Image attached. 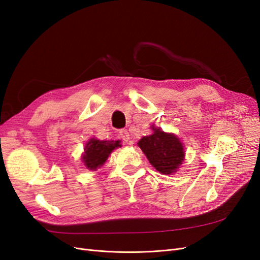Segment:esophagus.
Returning <instances> with one entry per match:
<instances>
[{"label":"esophagus","mask_w":260,"mask_h":260,"mask_svg":"<svg viewBox=\"0 0 260 260\" xmlns=\"http://www.w3.org/2000/svg\"><path fill=\"white\" fill-rule=\"evenodd\" d=\"M119 136L123 141H125V142H128V141L130 140V133L128 132V130H125V129H122L119 131Z\"/></svg>","instance_id":"esophagus-1"}]
</instances>
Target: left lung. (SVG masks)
<instances>
[{
	"label": "left lung",
	"instance_id": "left-lung-1",
	"mask_svg": "<svg viewBox=\"0 0 260 260\" xmlns=\"http://www.w3.org/2000/svg\"><path fill=\"white\" fill-rule=\"evenodd\" d=\"M151 136L141 139L138 145L147 157L149 164L161 175H172L184 160L182 142L174 133L154 128Z\"/></svg>",
	"mask_w": 260,
	"mask_h": 260
}]
</instances>
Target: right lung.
I'll list each match as a JSON object with an SVG mask.
<instances>
[{
    "label": "right lung",
    "mask_w": 260,
    "mask_h": 260,
    "mask_svg": "<svg viewBox=\"0 0 260 260\" xmlns=\"http://www.w3.org/2000/svg\"><path fill=\"white\" fill-rule=\"evenodd\" d=\"M117 147H121L119 140L90 139L84 146V153L82 155L84 166L89 170H96L103 166L108 156Z\"/></svg>",
    "instance_id": "obj_1"
}]
</instances>
